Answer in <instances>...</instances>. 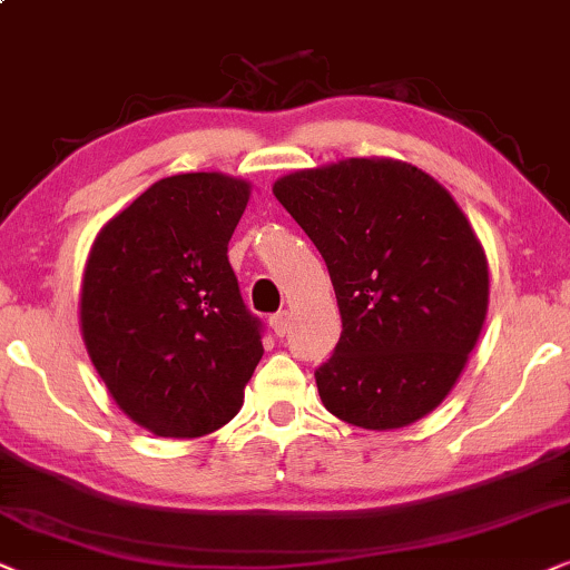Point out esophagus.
Here are the masks:
<instances>
[{"label":"esophagus","instance_id":"esophagus-1","mask_svg":"<svg viewBox=\"0 0 570 570\" xmlns=\"http://www.w3.org/2000/svg\"><path fill=\"white\" fill-rule=\"evenodd\" d=\"M271 328L276 336H286V333H289V313H286V309H281V313L271 315Z\"/></svg>","mask_w":570,"mask_h":570}]
</instances>
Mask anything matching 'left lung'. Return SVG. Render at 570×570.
I'll return each instance as SVG.
<instances>
[{
    "mask_svg": "<svg viewBox=\"0 0 570 570\" xmlns=\"http://www.w3.org/2000/svg\"><path fill=\"white\" fill-rule=\"evenodd\" d=\"M328 265L341 338L315 370L325 409L406 428L449 396L488 313V257L449 189L393 158H348L273 185Z\"/></svg>",
    "mask_w": 570,
    "mask_h": 570,
    "instance_id": "left-lung-1",
    "label": "left lung"
}]
</instances>
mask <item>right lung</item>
<instances>
[{"label": "right lung", "instance_id": "right-lung-1", "mask_svg": "<svg viewBox=\"0 0 570 570\" xmlns=\"http://www.w3.org/2000/svg\"><path fill=\"white\" fill-rule=\"evenodd\" d=\"M247 197V181L214 171L158 179L90 249L80 297L90 362L121 412L161 438L234 420L263 356V321L226 255Z\"/></svg>", "mask_w": 570, "mask_h": 570}]
</instances>
